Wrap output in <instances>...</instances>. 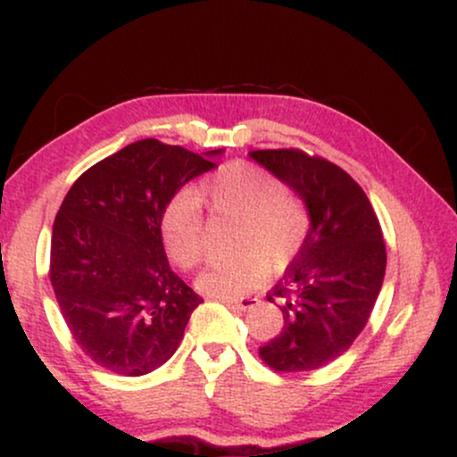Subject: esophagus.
<instances>
[{
  "mask_svg": "<svg viewBox=\"0 0 457 457\" xmlns=\"http://www.w3.org/2000/svg\"><path fill=\"white\" fill-rule=\"evenodd\" d=\"M223 305L232 307V309H251L253 305H258V298L255 296H245V298H219Z\"/></svg>",
  "mask_w": 457,
  "mask_h": 457,
  "instance_id": "1",
  "label": "esophagus"
}]
</instances>
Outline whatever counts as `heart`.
I'll use <instances>...</instances> for the list:
<instances>
[{
  "instance_id": "b5f03b06",
  "label": "heart",
  "mask_w": 457,
  "mask_h": 457,
  "mask_svg": "<svg viewBox=\"0 0 457 457\" xmlns=\"http://www.w3.org/2000/svg\"><path fill=\"white\" fill-rule=\"evenodd\" d=\"M197 196L219 219L236 221L232 253L204 270L197 287L217 298H236L264 281L266 272H283L309 234V211L286 191L270 171L249 162H229L204 178ZM161 238L167 258L193 270L204 258V214L193 193H178L161 214Z\"/></svg>"
}]
</instances>
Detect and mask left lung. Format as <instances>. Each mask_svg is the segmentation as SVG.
I'll return each instance as SVG.
<instances>
[{
  "mask_svg": "<svg viewBox=\"0 0 457 457\" xmlns=\"http://www.w3.org/2000/svg\"><path fill=\"white\" fill-rule=\"evenodd\" d=\"M251 156L295 188L312 221L301 253L266 296L279 303L283 328L260 359L283 374L318 370L342 356L370 320L386 269L380 221L335 162L298 148Z\"/></svg>",
  "mask_w": 457,
  "mask_h": 457,
  "instance_id": "8db88e82",
  "label": "left lung"
}]
</instances>
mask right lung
<instances>
[{
	"label": "right lung",
	"instance_id": "right-lung-1",
	"mask_svg": "<svg viewBox=\"0 0 457 457\" xmlns=\"http://www.w3.org/2000/svg\"><path fill=\"white\" fill-rule=\"evenodd\" d=\"M206 156L141 139L77 178L51 236L49 277L79 348L112 374L144 376L182 342L204 303L170 269L161 214L178 188L211 171Z\"/></svg>",
	"mask_w": 457,
	"mask_h": 457
}]
</instances>
